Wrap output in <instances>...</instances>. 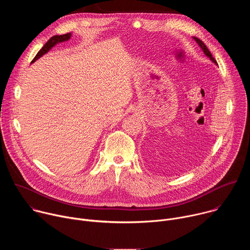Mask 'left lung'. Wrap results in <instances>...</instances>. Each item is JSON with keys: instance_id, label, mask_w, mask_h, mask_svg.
<instances>
[{"instance_id": "1", "label": "left lung", "mask_w": 250, "mask_h": 250, "mask_svg": "<svg viewBox=\"0 0 250 250\" xmlns=\"http://www.w3.org/2000/svg\"><path fill=\"white\" fill-rule=\"evenodd\" d=\"M193 40L199 44V46L201 47V49L203 50V52L205 53V55L207 56V57H208L209 58V60L212 62V63H215L216 65H218V63H217V61L215 60V58L212 57V55H211V53L209 52V50L208 49V47L206 46V44L201 41V40H199V39H197V38H195V37H193Z\"/></svg>"}]
</instances>
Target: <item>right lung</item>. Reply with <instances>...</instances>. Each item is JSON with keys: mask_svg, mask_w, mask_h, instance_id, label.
<instances>
[{"mask_svg": "<svg viewBox=\"0 0 250 250\" xmlns=\"http://www.w3.org/2000/svg\"><path fill=\"white\" fill-rule=\"evenodd\" d=\"M71 32L69 33H66V34H62V35H54V37H52L44 45L43 47L38 52V54L35 55V57L32 59L31 63L35 62L38 59H40L42 56H43L44 54H46L53 46H55L56 44L58 43H61V42H67L71 39Z\"/></svg>", "mask_w": 250, "mask_h": 250, "instance_id": "1", "label": "right lung"}]
</instances>
